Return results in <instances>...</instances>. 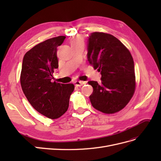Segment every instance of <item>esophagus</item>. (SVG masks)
<instances>
[{"mask_svg":"<svg viewBox=\"0 0 161 161\" xmlns=\"http://www.w3.org/2000/svg\"><path fill=\"white\" fill-rule=\"evenodd\" d=\"M75 85H76V86H82V85H85V82L81 81V80H76V81H75Z\"/></svg>","mask_w":161,"mask_h":161,"instance_id":"esophagus-1","label":"esophagus"}]
</instances>
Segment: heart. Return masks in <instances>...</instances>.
<instances>
[{
    "label": "heart",
    "mask_w": 161,
    "mask_h": 161,
    "mask_svg": "<svg viewBox=\"0 0 161 161\" xmlns=\"http://www.w3.org/2000/svg\"><path fill=\"white\" fill-rule=\"evenodd\" d=\"M77 42H83V39H82V37L80 36H77L72 41L71 43H77Z\"/></svg>",
    "instance_id": "b5f03b06"
}]
</instances>
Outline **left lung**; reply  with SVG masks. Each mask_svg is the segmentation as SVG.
<instances>
[{"mask_svg":"<svg viewBox=\"0 0 161 161\" xmlns=\"http://www.w3.org/2000/svg\"><path fill=\"white\" fill-rule=\"evenodd\" d=\"M87 58L101 75V84L88 82L93 88L89 96L92 107L108 114L122 109L136 87L134 64L130 51L114 36L94 32L89 36Z\"/></svg>","mask_w":161,"mask_h":161,"instance_id":"obj_1","label":"left lung"}]
</instances>
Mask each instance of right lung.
<instances>
[{"mask_svg":"<svg viewBox=\"0 0 161 161\" xmlns=\"http://www.w3.org/2000/svg\"><path fill=\"white\" fill-rule=\"evenodd\" d=\"M65 36L48 39L29 50L23 57L21 85L26 98L39 113L50 119L60 118L69 106L73 84L52 82L53 72L58 68L57 47Z\"/></svg>","mask_w":161,"mask_h":161,"instance_id":"obj_1","label":"right lung"}]
</instances>
